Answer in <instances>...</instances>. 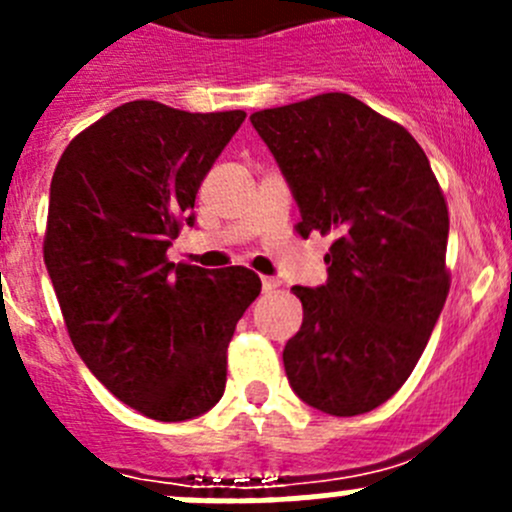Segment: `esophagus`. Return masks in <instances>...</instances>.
<instances>
[{
  "label": "esophagus",
  "instance_id": "obj_1",
  "mask_svg": "<svg viewBox=\"0 0 512 512\" xmlns=\"http://www.w3.org/2000/svg\"><path fill=\"white\" fill-rule=\"evenodd\" d=\"M277 287H280V280H277V277H262V289H265V292H272V289Z\"/></svg>",
  "mask_w": 512,
  "mask_h": 512
}]
</instances>
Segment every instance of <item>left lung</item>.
Here are the masks:
<instances>
[{
    "label": "left lung",
    "mask_w": 512,
    "mask_h": 512,
    "mask_svg": "<svg viewBox=\"0 0 512 512\" xmlns=\"http://www.w3.org/2000/svg\"><path fill=\"white\" fill-rule=\"evenodd\" d=\"M292 188L299 235L334 232L327 282L282 361L304 404L359 416L404 386L446 304L448 208L409 131L349 94L250 116Z\"/></svg>",
    "instance_id": "left-lung-1"
}]
</instances>
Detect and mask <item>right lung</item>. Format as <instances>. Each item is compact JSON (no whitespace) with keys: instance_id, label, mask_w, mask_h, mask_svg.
<instances>
[{"instance_id":"add662e5","label":"right lung","mask_w":512,"mask_h":512,"mask_svg":"<svg viewBox=\"0 0 512 512\" xmlns=\"http://www.w3.org/2000/svg\"><path fill=\"white\" fill-rule=\"evenodd\" d=\"M242 121L245 111L123 103L66 146L51 178L44 262L74 349L118 401L156 421L218 404L227 344L260 294L247 267L165 257Z\"/></svg>"}]
</instances>
